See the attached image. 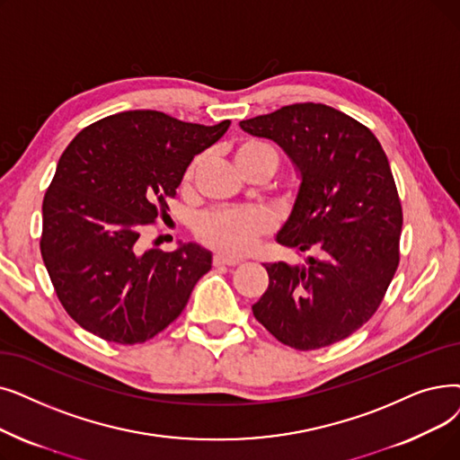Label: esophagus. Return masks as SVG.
Listing matches in <instances>:
<instances>
[{
    "instance_id": "34e87169",
    "label": "esophagus",
    "mask_w": 460,
    "mask_h": 460,
    "mask_svg": "<svg viewBox=\"0 0 460 460\" xmlns=\"http://www.w3.org/2000/svg\"><path fill=\"white\" fill-rule=\"evenodd\" d=\"M212 263H214V267H222V265H227V267H234V265L241 263V259H234V257H226V255H222V253H217V255H214V257H212Z\"/></svg>"
}]
</instances>
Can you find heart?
<instances>
[{"label": "heart", "instance_id": "1", "mask_svg": "<svg viewBox=\"0 0 460 460\" xmlns=\"http://www.w3.org/2000/svg\"><path fill=\"white\" fill-rule=\"evenodd\" d=\"M234 162L243 172L265 165L274 171L278 169V154L265 143L244 138L234 146ZM201 159H193L182 176V186H190L195 169ZM272 229V217L261 208H217L207 210L195 217L193 233L205 246L226 253L243 255L248 253L261 236L269 234Z\"/></svg>", "mask_w": 460, "mask_h": 460}]
</instances>
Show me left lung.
<instances>
[{
    "label": "left lung",
    "mask_w": 460,
    "mask_h": 460,
    "mask_svg": "<svg viewBox=\"0 0 460 460\" xmlns=\"http://www.w3.org/2000/svg\"><path fill=\"white\" fill-rule=\"evenodd\" d=\"M241 128L282 146L301 171L276 241L308 252L305 265H265L269 288L253 315L298 351L341 342L376 314L401 261L402 205L387 155L367 126L322 103L288 105Z\"/></svg>",
    "instance_id": "obj_1"
}]
</instances>
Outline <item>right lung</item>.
Here are the masks:
<instances>
[{
    "instance_id": "right-lung-1",
    "label": "right lung",
    "mask_w": 460,
    "mask_h": 460,
    "mask_svg": "<svg viewBox=\"0 0 460 460\" xmlns=\"http://www.w3.org/2000/svg\"><path fill=\"white\" fill-rule=\"evenodd\" d=\"M229 124L126 111L90 124L66 148L43 199L39 246L59 303L83 329L131 346L182 314L212 267L210 252H143L138 236L165 217L191 159Z\"/></svg>"
}]
</instances>
